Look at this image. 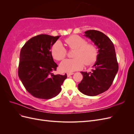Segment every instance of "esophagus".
I'll use <instances>...</instances> for the list:
<instances>
[{"label": "esophagus", "instance_id": "1", "mask_svg": "<svg viewBox=\"0 0 134 134\" xmlns=\"http://www.w3.org/2000/svg\"><path fill=\"white\" fill-rule=\"evenodd\" d=\"M73 74H74L73 72H68V73H67V76L69 77V76H70V75H72Z\"/></svg>", "mask_w": 134, "mask_h": 134}]
</instances>
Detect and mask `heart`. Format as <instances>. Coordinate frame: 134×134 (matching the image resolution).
Returning <instances> with one entry per match:
<instances>
[{
    "label": "heart",
    "mask_w": 134,
    "mask_h": 134,
    "mask_svg": "<svg viewBox=\"0 0 134 134\" xmlns=\"http://www.w3.org/2000/svg\"><path fill=\"white\" fill-rule=\"evenodd\" d=\"M65 41L70 50H74L73 59H66L60 64V70L63 72H73L82 69L84 64L91 65L98 57V50L94 44L87 43V41L78 35H71ZM51 55L55 60H63L67 51L60 41L56 42L51 48Z\"/></svg>",
    "instance_id": "heart-1"
}]
</instances>
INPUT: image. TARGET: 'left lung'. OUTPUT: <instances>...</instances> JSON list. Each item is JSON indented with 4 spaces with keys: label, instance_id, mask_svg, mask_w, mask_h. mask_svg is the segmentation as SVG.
<instances>
[{
    "label": "left lung",
    "instance_id": "1",
    "mask_svg": "<svg viewBox=\"0 0 134 134\" xmlns=\"http://www.w3.org/2000/svg\"><path fill=\"white\" fill-rule=\"evenodd\" d=\"M84 34L97 46L98 54L91 72H80L83 78L78 87L85 95L95 96L111 87L118 72L119 65L114 45L106 35L96 30H88Z\"/></svg>",
    "mask_w": 134,
    "mask_h": 134
}]
</instances>
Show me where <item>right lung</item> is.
Here are the masks:
<instances>
[{
	"label": "right lung",
	"mask_w": 134,
	"mask_h": 134,
	"mask_svg": "<svg viewBox=\"0 0 134 134\" xmlns=\"http://www.w3.org/2000/svg\"><path fill=\"white\" fill-rule=\"evenodd\" d=\"M60 36L39 35L24 44L20 52L18 76L28 93L36 98L48 99L60 92L67 78L55 75L58 65L52 58L51 48Z\"/></svg>",
	"instance_id": "1"
}]
</instances>
